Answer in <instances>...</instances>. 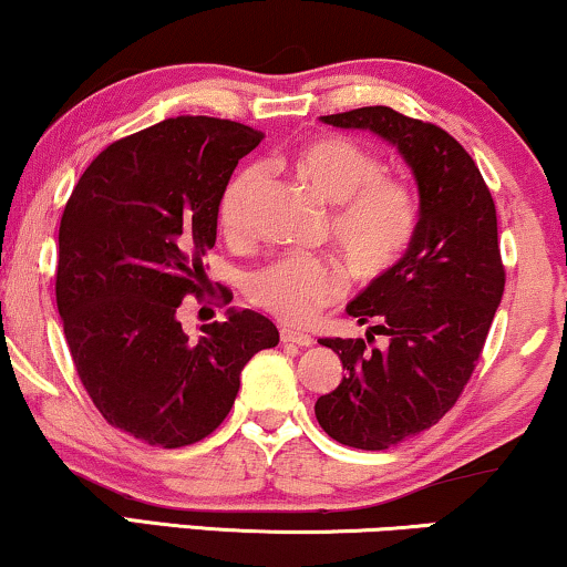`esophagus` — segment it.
Here are the masks:
<instances>
[{
    "label": "esophagus",
    "mask_w": 567,
    "mask_h": 567,
    "mask_svg": "<svg viewBox=\"0 0 567 567\" xmlns=\"http://www.w3.org/2000/svg\"><path fill=\"white\" fill-rule=\"evenodd\" d=\"M281 340L284 343H289V346H299V348H309L315 343V338L312 336H307V332H297V330H281Z\"/></svg>",
    "instance_id": "1"
}]
</instances>
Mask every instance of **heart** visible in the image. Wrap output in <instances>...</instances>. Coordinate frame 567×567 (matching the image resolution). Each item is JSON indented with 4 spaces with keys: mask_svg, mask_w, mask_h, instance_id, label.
<instances>
[{
    "mask_svg": "<svg viewBox=\"0 0 567 567\" xmlns=\"http://www.w3.org/2000/svg\"><path fill=\"white\" fill-rule=\"evenodd\" d=\"M297 175L336 206L328 219L332 245L363 278L390 270L413 243L417 206L405 183L384 177L377 154L348 138H317L291 159ZM268 183L260 162L239 167L219 198V224L227 237H245ZM255 307L289 324H305L343 293V274L322 255H284L245 278Z\"/></svg>",
    "mask_w": 567,
    "mask_h": 567,
    "instance_id": "1",
    "label": "heart"
}]
</instances>
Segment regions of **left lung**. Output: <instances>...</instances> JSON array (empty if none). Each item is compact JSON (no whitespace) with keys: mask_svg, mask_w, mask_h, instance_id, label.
<instances>
[{"mask_svg":"<svg viewBox=\"0 0 567 567\" xmlns=\"http://www.w3.org/2000/svg\"><path fill=\"white\" fill-rule=\"evenodd\" d=\"M320 121L398 146L421 196L405 255L346 307L371 324L367 338H320L346 377L315 402L317 423L340 444L379 452L439 423L470 382L506 286L498 219L475 159L444 128L386 105ZM374 334L388 346L371 347Z\"/></svg>","mask_w":567,"mask_h":567,"instance_id":"obj_1","label":"left lung"}]
</instances>
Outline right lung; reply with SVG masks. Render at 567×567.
<instances>
[{
	"mask_svg": "<svg viewBox=\"0 0 567 567\" xmlns=\"http://www.w3.org/2000/svg\"><path fill=\"white\" fill-rule=\"evenodd\" d=\"M260 138L235 121L167 118L100 152L61 216L56 307L76 374L107 423L152 446L214 433L245 363L278 346L252 309L198 340L177 320L188 293L204 297L219 198Z\"/></svg>",
	"mask_w": 567,
	"mask_h": 567,
	"instance_id": "1",
	"label": "right lung"
}]
</instances>
